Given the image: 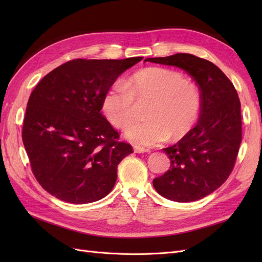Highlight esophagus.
<instances>
[{"instance_id": "1", "label": "esophagus", "mask_w": 262, "mask_h": 262, "mask_svg": "<svg viewBox=\"0 0 262 262\" xmlns=\"http://www.w3.org/2000/svg\"><path fill=\"white\" fill-rule=\"evenodd\" d=\"M134 152L141 154V153H144V152H148V149H145L144 147H141V146H134Z\"/></svg>"}]
</instances>
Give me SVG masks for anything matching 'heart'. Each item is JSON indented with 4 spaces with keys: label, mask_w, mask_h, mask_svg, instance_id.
Returning <instances> with one entry per match:
<instances>
[{
    "label": "heart",
    "mask_w": 262,
    "mask_h": 262,
    "mask_svg": "<svg viewBox=\"0 0 262 262\" xmlns=\"http://www.w3.org/2000/svg\"><path fill=\"white\" fill-rule=\"evenodd\" d=\"M150 100L146 119L127 123L134 116V100ZM202 107L200 90L177 71L147 68L124 84L116 82L101 101L102 113L116 128L127 124L124 136L133 144L150 146L167 139H179L193 128Z\"/></svg>",
    "instance_id": "1"
}]
</instances>
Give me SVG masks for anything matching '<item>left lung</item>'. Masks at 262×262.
<instances>
[{
  "label": "left lung",
  "instance_id": "8db88e82",
  "mask_svg": "<svg viewBox=\"0 0 262 262\" xmlns=\"http://www.w3.org/2000/svg\"><path fill=\"white\" fill-rule=\"evenodd\" d=\"M145 61L184 70L199 86V121L176 144L163 148L170 167L153 180V186L171 201L200 200L223 185L234 168L242 142L238 95L215 64L193 54L177 53Z\"/></svg>",
  "mask_w": 262,
  "mask_h": 262
}]
</instances>
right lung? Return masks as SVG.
Segmentation results:
<instances>
[{"instance_id":"1","label":"right lung","mask_w":262,"mask_h":262,"mask_svg":"<svg viewBox=\"0 0 262 262\" xmlns=\"http://www.w3.org/2000/svg\"><path fill=\"white\" fill-rule=\"evenodd\" d=\"M142 59L69 61L30 94L23 143L37 181L57 199L91 203L113 190L119 163L133 149L118 141L101 101L118 76Z\"/></svg>"}]
</instances>
